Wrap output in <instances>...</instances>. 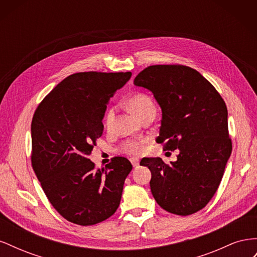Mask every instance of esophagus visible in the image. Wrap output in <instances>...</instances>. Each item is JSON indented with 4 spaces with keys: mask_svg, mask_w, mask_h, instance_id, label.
I'll return each mask as SVG.
<instances>
[{
    "mask_svg": "<svg viewBox=\"0 0 257 257\" xmlns=\"http://www.w3.org/2000/svg\"><path fill=\"white\" fill-rule=\"evenodd\" d=\"M130 161L132 163V165H133L134 167H137L139 165V160L137 158H132Z\"/></svg>",
    "mask_w": 257,
    "mask_h": 257,
    "instance_id": "obj_1",
    "label": "esophagus"
}]
</instances>
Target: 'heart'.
<instances>
[{
	"label": "heart",
	"instance_id": "heart-1",
	"mask_svg": "<svg viewBox=\"0 0 257 257\" xmlns=\"http://www.w3.org/2000/svg\"><path fill=\"white\" fill-rule=\"evenodd\" d=\"M126 104L128 109L139 119H142L148 112L155 110V105L152 98L149 95H147L146 93H135V94L131 95ZM113 108H108L104 116V124L106 127L110 126L113 119ZM121 149L123 152L127 154L139 155L145 152L146 141H126L122 144Z\"/></svg>",
	"mask_w": 257,
	"mask_h": 257
}]
</instances>
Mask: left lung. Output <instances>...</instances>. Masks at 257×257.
I'll list each match as a JSON object with an SVG mask.
<instances>
[{"label":"left lung","mask_w":257,"mask_h":257,"mask_svg":"<svg viewBox=\"0 0 257 257\" xmlns=\"http://www.w3.org/2000/svg\"><path fill=\"white\" fill-rule=\"evenodd\" d=\"M134 84L152 92L162 109L159 144L179 150L176 162L145 158L151 172L150 188L157 203L177 215L203 209L221 183L231 153L227 108L213 85L184 65H152Z\"/></svg>","instance_id":"left-lung-1"}]
</instances>
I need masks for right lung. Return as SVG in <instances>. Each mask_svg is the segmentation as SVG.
Returning a JSON list of instances; mask_svg holds the SVG:
<instances>
[{
    "mask_svg": "<svg viewBox=\"0 0 257 257\" xmlns=\"http://www.w3.org/2000/svg\"><path fill=\"white\" fill-rule=\"evenodd\" d=\"M132 76L76 73L36 108L31 124L32 166L50 204L67 221L88 226L110 217L120 205L131 162L122 157L94 170L88 159L103 134L110 97Z\"/></svg>",
    "mask_w": 257,
    "mask_h": 257,
    "instance_id": "1",
    "label": "right lung"
}]
</instances>
